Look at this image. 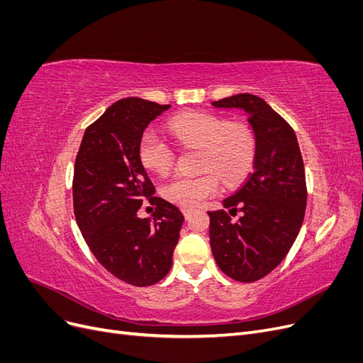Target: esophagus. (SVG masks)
<instances>
[{
  "instance_id": "1",
  "label": "esophagus",
  "mask_w": 363,
  "mask_h": 363,
  "mask_svg": "<svg viewBox=\"0 0 363 363\" xmlns=\"http://www.w3.org/2000/svg\"><path fill=\"white\" fill-rule=\"evenodd\" d=\"M182 212H183V215H184L186 218H189V216L192 215V212H194V208H191V207H183Z\"/></svg>"
}]
</instances>
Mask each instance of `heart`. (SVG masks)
<instances>
[{"instance_id":"b5f03b06","label":"heart","mask_w":363,"mask_h":363,"mask_svg":"<svg viewBox=\"0 0 363 363\" xmlns=\"http://www.w3.org/2000/svg\"><path fill=\"white\" fill-rule=\"evenodd\" d=\"M169 133L183 147L200 148L199 174H179L164 182L162 195L184 207H195L219 191L221 182L233 186L244 179L255 156V136L242 124H230L219 115L195 112L174 118ZM139 159L152 172H168L175 162L171 142L147 130L139 144Z\"/></svg>"}]
</instances>
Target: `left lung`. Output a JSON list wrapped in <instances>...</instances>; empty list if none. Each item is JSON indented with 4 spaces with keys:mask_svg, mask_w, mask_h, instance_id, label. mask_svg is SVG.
<instances>
[{
    "mask_svg": "<svg viewBox=\"0 0 363 363\" xmlns=\"http://www.w3.org/2000/svg\"><path fill=\"white\" fill-rule=\"evenodd\" d=\"M212 106L247 113L256 151L251 174L223 201L225 211L207 212L211 248L228 277L256 281L286 257L301 228L307 200L301 151L294 128L262 98L238 94Z\"/></svg>",
    "mask_w": 363,
    "mask_h": 363,
    "instance_id": "1",
    "label": "left lung"
}]
</instances>
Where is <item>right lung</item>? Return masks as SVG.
<instances>
[{
  "label": "right lung",
  "instance_id": "add662e5",
  "mask_svg": "<svg viewBox=\"0 0 363 363\" xmlns=\"http://www.w3.org/2000/svg\"><path fill=\"white\" fill-rule=\"evenodd\" d=\"M169 107L123 98L86 128L75 157L77 224L96 260L133 286H150L169 272L184 221L179 207L152 195L155 184L139 159L145 128ZM145 199L157 207L142 220L137 211Z\"/></svg>",
  "mask_w": 363,
  "mask_h": 363
}]
</instances>
